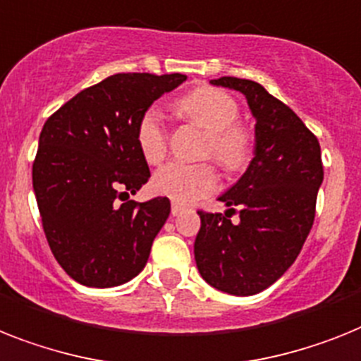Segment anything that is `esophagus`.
<instances>
[{
	"label": "esophagus",
	"instance_id": "34e87169",
	"mask_svg": "<svg viewBox=\"0 0 361 361\" xmlns=\"http://www.w3.org/2000/svg\"><path fill=\"white\" fill-rule=\"evenodd\" d=\"M171 213H172V216H180V214L183 213V207H181V205H178V204H172Z\"/></svg>",
	"mask_w": 361,
	"mask_h": 361
}]
</instances>
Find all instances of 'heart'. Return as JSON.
<instances>
[{
    "label": "heart",
    "instance_id": "obj_1",
    "mask_svg": "<svg viewBox=\"0 0 361 361\" xmlns=\"http://www.w3.org/2000/svg\"><path fill=\"white\" fill-rule=\"evenodd\" d=\"M183 117L207 132L204 154L211 156L226 171H242L253 156V135L244 124L237 123L238 104L229 93L218 87H198L178 102ZM139 152L148 163H159L166 154V128L159 108L150 106L135 128ZM218 172L211 163L185 165L169 163L152 178V189L174 204L189 205L214 192Z\"/></svg>",
    "mask_w": 361,
    "mask_h": 361
}]
</instances>
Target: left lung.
I'll return each mask as SVG.
<instances>
[{"label":"left lung","mask_w":361,"mask_h":361,"mask_svg":"<svg viewBox=\"0 0 361 361\" xmlns=\"http://www.w3.org/2000/svg\"><path fill=\"white\" fill-rule=\"evenodd\" d=\"M244 93L255 124V157L240 180L220 196L226 214L200 209L195 259L216 290L253 295L295 262L316 218L323 181L319 141L292 108L253 80H211ZM233 214L239 222L231 223Z\"/></svg>","instance_id":"1"}]
</instances>
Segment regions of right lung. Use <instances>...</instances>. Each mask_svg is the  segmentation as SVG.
Segmentation results:
<instances>
[{
  "mask_svg": "<svg viewBox=\"0 0 361 361\" xmlns=\"http://www.w3.org/2000/svg\"><path fill=\"white\" fill-rule=\"evenodd\" d=\"M185 78L117 73L45 121L32 187L54 259L77 283L119 286L147 264L171 202L130 200L150 178L135 128L145 110Z\"/></svg>",
  "mask_w": 361,
  "mask_h": 361,
  "instance_id": "add662e5",
  "label": "right lung"
}]
</instances>
